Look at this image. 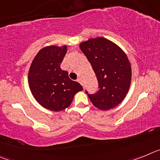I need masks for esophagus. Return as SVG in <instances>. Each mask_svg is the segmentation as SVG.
Listing matches in <instances>:
<instances>
[{
    "instance_id": "34e87169",
    "label": "esophagus",
    "mask_w": 160,
    "mask_h": 160,
    "mask_svg": "<svg viewBox=\"0 0 160 160\" xmlns=\"http://www.w3.org/2000/svg\"><path fill=\"white\" fill-rule=\"evenodd\" d=\"M78 82L79 83H80V84L81 85H82V78H78V80H77Z\"/></svg>"
}]
</instances>
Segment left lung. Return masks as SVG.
<instances>
[{
    "label": "left lung",
    "instance_id": "left-lung-1",
    "mask_svg": "<svg viewBox=\"0 0 160 160\" xmlns=\"http://www.w3.org/2000/svg\"><path fill=\"white\" fill-rule=\"evenodd\" d=\"M79 47L91 64L98 82V92L88 94L93 105L108 111L122 102L131 81L128 56L118 45L102 37L90 38Z\"/></svg>",
    "mask_w": 160,
    "mask_h": 160
}]
</instances>
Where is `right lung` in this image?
I'll use <instances>...</instances> for the list:
<instances>
[{
  "label": "right lung",
  "mask_w": 160,
  "mask_h": 160,
  "mask_svg": "<svg viewBox=\"0 0 160 160\" xmlns=\"http://www.w3.org/2000/svg\"><path fill=\"white\" fill-rule=\"evenodd\" d=\"M66 52V45L42 48L32 60L28 73L33 98L42 107L56 112L70 107L74 95L83 90L60 68Z\"/></svg>",
  "instance_id": "1"
}]
</instances>
